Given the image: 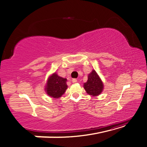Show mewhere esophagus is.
Listing matches in <instances>:
<instances>
[{"label":"esophagus","instance_id":"obj_1","mask_svg":"<svg viewBox=\"0 0 147 147\" xmlns=\"http://www.w3.org/2000/svg\"><path fill=\"white\" fill-rule=\"evenodd\" d=\"M72 82H73V83H76L77 80L76 79H73V80H72Z\"/></svg>","mask_w":147,"mask_h":147}]
</instances>
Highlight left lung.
Segmentation results:
<instances>
[{
    "instance_id": "8db88e82",
    "label": "left lung",
    "mask_w": 147,
    "mask_h": 147,
    "mask_svg": "<svg viewBox=\"0 0 147 147\" xmlns=\"http://www.w3.org/2000/svg\"><path fill=\"white\" fill-rule=\"evenodd\" d=\"M84 88L87 93L91 96H97L102 92V82L94 70L88 75L87 82L84 83Z\"/></svg>"
}]
</instances>
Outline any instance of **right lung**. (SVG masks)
Returning <instances> with one entry per match:
<instances>
[{
  "instance_id": "add662e5",
  "label": "right lung",
  "mask_w": 147,
  "mask_h": 147,
  "mask_svg": "<svg viewBox=\"0 0 147 147\" xmlns=\"http://www.w3.org/2000/svg\"><path fill=\"white\" fill-rule=\"evenodd\" d=\"M67 79L60 77L56 73H54L49 78L46 87V91L49 96L53 98H59L61 97L67 88Z\"/></svg>"
}]
</instances>
